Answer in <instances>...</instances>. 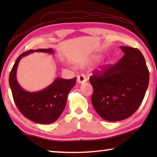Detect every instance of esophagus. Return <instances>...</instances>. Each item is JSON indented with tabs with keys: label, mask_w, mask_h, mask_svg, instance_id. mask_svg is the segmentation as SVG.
Wrapping results in <instances>:
<instances>
[{
	"label": "esophagus",
	"mask_w": 157,
	"mask_h": 157,
	"mask_svg": "<svg viewBox=\"0 0 157 157\" xmlns=\"http://www.w3.org/2000/svg\"><path fill=\"white\" fill-rule=\"evenodd\" d=\"M77 81L79 83H85L86 81V78L83 74H80L77 76Z\"/></svg>",
	"instance_id": "34e87169"
}]
</instances>
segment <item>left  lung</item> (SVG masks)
<instances>
[{"instance_id": "obj_1", "label": "left lung", "mask_w": 157, "mask_h": 157, "mask_svg": "<svg viewBox=\"0 0 157 157\" xmlns=\"http://www.w3.org/2000/svg\"><path fill=\"white\" fill-rule=\"evenodd\" d=\"M124 55L117 63L104 66L90 77L91 102L103 119L117 121L134 114L144 98L149 72L141 51L121 46Z\"/></svg>"}]
</instances>
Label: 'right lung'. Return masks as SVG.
<instances>
[{
	"label": "right lung",
	"instance_id": "right-lung-1",
	"mask_svg": "<svg viewBox=\"0 0 157 157\" xmlns=\"http://www.w3.org/2000/svg\"><path fill=\"white\" fill-rule=\"evenodd\" d=\"M53 53L52 48L29 50L21 53L13 66L9 75V84L17 108L28 119L40 124L53 123L59 119L65 108L68 94L76 85V78H56L50 86L42 91L29 92L18 84L16 70L21 58L33 52Z\"/></svg>",
	"mask_w": 157,
	"mask_h": 157
}]
</instances>
